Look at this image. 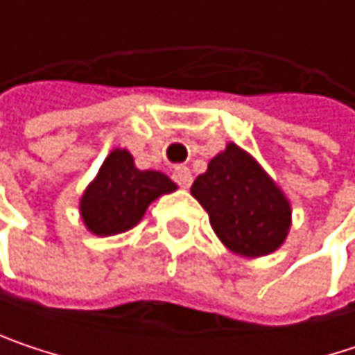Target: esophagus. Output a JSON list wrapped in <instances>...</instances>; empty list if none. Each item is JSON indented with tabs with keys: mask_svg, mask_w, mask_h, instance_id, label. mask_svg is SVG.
<instances>
[{
	"mask_svg": "<svg viewBox=\"0 0 355 355\" xmlns=\"http://www.w3.org/2000/svg\"><path fill=\"white\" fill-rule=\"evenodd\" d=\"M173 178H175V182H177L178 187H182V189H189L191 182H193V175H191V171L187 166H177L173 171Z\"/></svg>",
	"mask_w": 355,
	"mask_h": 355,
	"instance_id": "1",
	"label": "esophagus"
}]
</instances>
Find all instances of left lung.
Segmentation results:
<instances>
[{
	"label": "left lung",
	"instance_id": "1",
	"mask_svg": "<svg viewBox=\"0 0 355 355\" xmlns=\"http://www.w3.org/2000/svg\"><path fill=\"white\" fill-rule=\"evenodd\" d=\"M191 195L203 205L218 239L243 257H263L284 245L292 226V207L284 191L261 164L228 144L207 171L195 178Z\"/></svg>",
	"mask_w": 355,
	"mask_h": 355
}]
</instances>
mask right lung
<instances>
[{
    "label": "right lung",
    "mask_w": 355,
    "mask_h": 355,
    "mask_svg": "<svg viewBox=\"0 0 355 355\" xmlns=\"http://www.w3.org/2000/svg\"><path fill=\"white\" fill-rule=\"evenodd\" d=\"M173 191L177 184L164 173L135 168L133 156L116 148L84 191L80 214L92 234L114 236L133 228L154 199Z\"/></svg>",
    "instance_id": "obj_1"
}]
</instances>
